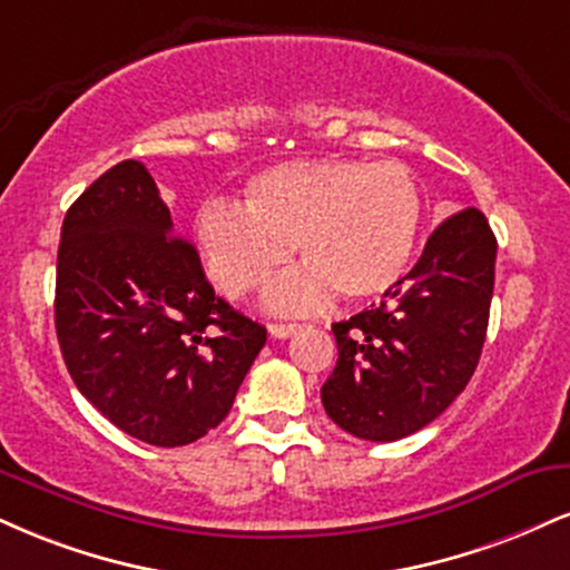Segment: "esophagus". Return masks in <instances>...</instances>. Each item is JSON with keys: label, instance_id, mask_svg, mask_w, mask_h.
<instances>
[{"label": "esophagus", "instance_id": "1", "mask_svg": "<svg viewBox=\"0 0 570 570\" xmlns=\"http://www.w3.org/2000/svg\"><path fill=\"white\" fill-rule=\"evenodd\" d=\"M267 328H271V334H273V337H278V340H286V337H292L294 332H297L299 324H284V321H276V324H271V326H267Z\"/></svg>", "mask_w": 570, "mask_h": 570}]
</instances>
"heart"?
Segmentation results:
<instances>
[{
    "label": "heart",
    "mask_w": 570,
    "mask_h": 570,
    "mask_svg": "<svg viewBox=\"0 0 570 570\" xmlns=\"http://www.w3.org/2000/svg\"><path fill=\"white\" fill-rule=\"evenodd\" d=\"M240 207L207 202L196 244L215 284L230 297L267 292L276 311H311L332 292L347 303L385 294L406 271L422 223V188L406 164L361 159L281 161L252 175Z\"/></svg>",
    "instance_id": "obj_1"
}]
</instances>
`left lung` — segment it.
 I'll list each match as a JSON object with an SVG mask.
<instances>
[{"instance_id":"1","label":"left lung","mask_w":570,"mask_h":570,"mask_svg":"<svg viewBox=\"0 0 570 570\" xmlns=\"http://www.w3.org/2000/svg\"><path fill=\"white\" fill-rule=\"evenodd\" d=\"M493 265L497 238L481 209L443 219L385 303L332 326L340 358L321 387L328 420L374 443L438 420L481 361Z\"/></svg>"}]
</instances>
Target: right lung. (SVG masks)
Wrapping results in <instances>:
<instances>
[{
    "mask_svg": "<svg viewBox=\"0 0 570 570\" xmlns=\"http://www.w3.org/2000/svg\"><path fill=\"white\" fill-rule=\"evenodd\" d=\"M55 332L79 393L161 449L194 443L228 416L267 340L265 326L217 297L135 159L100 175L66 212Z\"/></svg>",
    "mask_w": 570,
    "mask_h": 570,
    "instance_id": "obj_1",
    "label": "right lung"
}]
</instances>
